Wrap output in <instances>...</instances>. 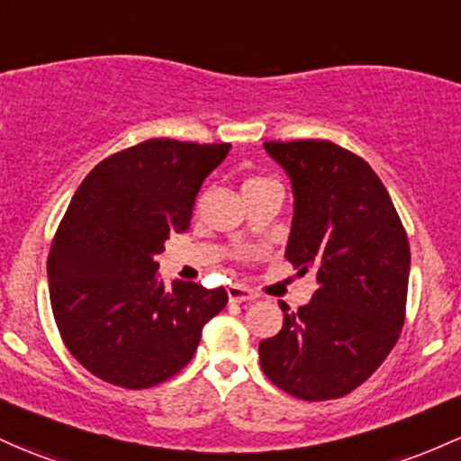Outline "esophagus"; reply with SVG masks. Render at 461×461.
Wrapping results in <instances>:
<instances>
[{"label": "esophagus", "mask_w": 461, "mask_h": 461, "mask_svg": "<svg viewBox=\"0 0 461 461\" xmlns=\"http://www.w3.org/2000/svg\"><path fill=\"white\" fill-rule=\"evenodd\" d=\"M227 295H230V302H251L256 300V293L251 291V288L247 286H240V285H231L227 286Z\"/></svg>", "instance_id": "1"}]
</instances>
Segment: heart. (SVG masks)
I'll return each mask as SVG.
<instances>
[{
    "label": "heart",
    "instance_id": "obj_1",
    "mask_svg": "<svg viewBox=\"0 0 461 461\" xmlns=\"http://www.w3.org/2000/svg\"><path fill=\"white\" fill-rule=\"evenodd\" d=\"M271 179H265V176H251V179H247L245 184H242V192L245 190H251V188H258V185H265L269 184Z\"/></svg>",
    "mask_w": 461,
    "mask_h": 461
}]
</instances>
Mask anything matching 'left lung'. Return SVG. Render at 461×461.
Instances as JSON below:
<instances>
[{
    "mask_svg": "<svg viewBox=\"0 0 461 461\" xmlns=\"http://www.w3.org/2000/svg\"><path fill=\"white\" fill-rule=\"evenodd\" d=\"M293 188L286 260L317 291L260 341L267 378L302 401L341 398L366 383L404 323L409 240L389 192L361 157L328 140L265 141Z\"/></svg>",
    "mask_w": 461,
    "mask_h": 461,
    "instance_id": "8db88e82",
    "label": "left lung"
}]
</instances>
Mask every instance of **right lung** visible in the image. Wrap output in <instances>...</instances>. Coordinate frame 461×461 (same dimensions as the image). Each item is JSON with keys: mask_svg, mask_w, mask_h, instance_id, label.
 I'll use <instances>...</instances> for the list:
<instances>
[{"mask_svg": "<svg viewBox=\"0 0 461 461\" xmlns=\"http://www.w3.org/2000/svg\"><path fill=\"white\" fill-rule=\"evenodd\" d=\"M231 144L149 140L85 176L48 256L50 302L76 361L111 385L146 389L188 366L225 288L159 277L166 240L190 227L205 176Z\"/></svg>", "mask_w": 461, "mask_h": 461, "instance_id": "add662e5", "label": "right lung"}]
</instances>
